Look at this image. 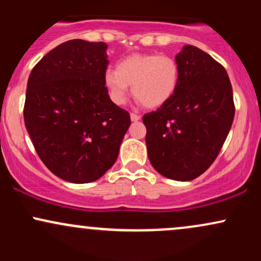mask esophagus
Returning <instances> with one entry per match:
<instances>
[{
	"instance_id": "esophagus-1",
	"label": "esophagus",
	"mask_w": 261,
	"mask_h": 261,
	"mask_svg": "<svg viewBox=\"0 0 261 261\" xmlns=\"http://www.w3.org/2000/svg\"><path fill=\"white\" fill-rule=\"evenodd\" d=\"M130 118H131V121H139L141 119V116L137 115V114H135V113H131Z\"/></svg>"
}]
</instances>
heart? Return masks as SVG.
<instances>
[{"label":"heart","mask_w":261,"mask_h":261,"mask_svg":"<svg viewBox=\"0 0 261 261\" xmlns=\"http://www.w3.org/2000/svg\"><path fill=\"white\" fill-rule=\"evenodd\" d=\"M180 79L178 62L155 54H131L104 73V86L115 104L126 99L128 86L133 94L148 109L162 107L174 95Z\"/></svg>","instance_id":"obj_1"}]
</instances>
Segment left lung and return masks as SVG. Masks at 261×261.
Segmentation results:
<instances>
[{
	"mask_svg": "<svg viewBox=\"0 0 261 261\" xmlns=\"http://www.w3.org/2000/svg\"><path fill=\"white\" fill-rule=\"evenodd\" d=\"M175 61L180 70L176 92L142 120L153 168L166 178L189 181L216 160L236 109L228 74L208 54L185 45Z\"/></svg>",
	"mask_w": 261,
	"mask_h": 261,
	"instance_id": "1",
	"label": "left lung"
}]
</instances>
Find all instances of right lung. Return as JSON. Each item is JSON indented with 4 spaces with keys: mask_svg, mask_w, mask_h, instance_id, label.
<instances>
[{
    "mask_svg": "<svg viewBox=\"0 0 261 261\" xmlns=\"http://www.w3.org/2000/svg\"><path fill=\"white\" fill-rule=\"evenodd\" d=\"M108 45L73 39L35 65L27 85L24 122L50 172L85 184L113 167L130 126V114L104 86Z\"/></svg>",
    "mask_w": 261,
    "mask_h": 261,
    "instance_id": "obj_1",
    "label": "right lung"
}]
</instances>
